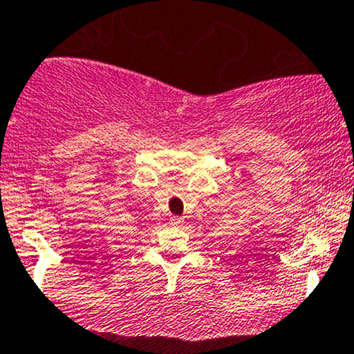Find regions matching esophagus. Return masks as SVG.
Listing matches in <instances>:
<instances>
[{
	"instance_id": "34e87169",
	"label": "esophagus",
	"mask_w": 354,
	"mask_h": 354,
	"mask_svg": "<svg viewBox=\"0 0 354 354\" xmlns=\"http://www.w3.org/2000/svg\"><path fill=\"white\" fill-rule=\"evenodd\" d=\"M169 223H171V226H176V228H180L181 225H183V218H178V216H173V218L169 219Z\"/></svg>"
}]
</instances>
